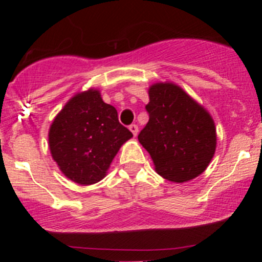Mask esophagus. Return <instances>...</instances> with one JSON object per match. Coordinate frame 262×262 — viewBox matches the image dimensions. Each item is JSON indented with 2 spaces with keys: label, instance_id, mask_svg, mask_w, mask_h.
Segmentation results:
<instances>
[{
  "label": "esophagus",
  "instance_id": "34e87169",
  "mask_svg": "<svg viewBox=\"0 0 262 262\" xmlns=\"http://www.w3.org/2000/svg\"><path fill=\"white\" fill-rule=\"evenodd\" d=\"M129 130H130L135 137V135L138 134V125L137 124H130V125H129Z\"/></svg>",
  "mask_w": 262,
  "mask_h": 262
}]
</instances>
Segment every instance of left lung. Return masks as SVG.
Instances as JSON below:
<instances>
[{"mask_svg": "<svg viewBox=\"0 0 262 262\" xmlns=\"http://www.w3.org/2000/svg\"><path fill=\"white\" fill-rule=\"evenodd\" d=\"M149 98V122L138 139L151 156L156 172L172 182L201 175L217 144L212 117L173 83L152 85Z\"/></svg>", "mask_w": 262, "mask_h": 262, "instance_id": "obj_1", "label": "left lung"}]
</instances>
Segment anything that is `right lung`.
I'll return each instance as SVG.
<instances>
[{
	"mask_svg": "<svg viewBox=\"0 0 262 262\" xmlns=\"http://www.w3.org/2000/svg\"><path fill=\"white\" fill-rule=\"evenodd\" d=\"M132 137L116 108L104 103L97 90H89L71 98L54 119L49 148L66 177L92 185L106 176L122 144Z\"/></svg>",
	"mask_w": 262,
	"mask_h": 262,
	"instance_id": "1",
	"label": "right lung"
}]
</instances>
